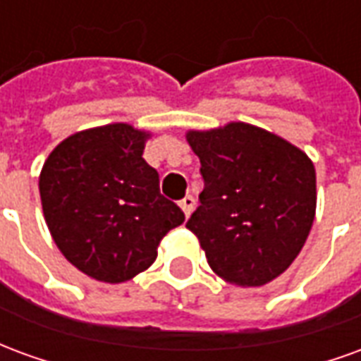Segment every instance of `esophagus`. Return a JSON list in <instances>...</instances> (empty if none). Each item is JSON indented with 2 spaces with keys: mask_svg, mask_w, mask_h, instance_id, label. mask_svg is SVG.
I'll return each mask as SVG.
<instances>
[{
  "mask_svg": "<svg viewBox=\"0 0 361 361\" xmlns=\"http://www.w3.org/2000/svg\"><path fill=\"white\" fill-rule=\"evenodd\" d=\"M180 207H181V211H183V214L189 219V214H191L193 209H195V199H193L191 195L183 197V199L180 201Z\"/></svg>",
  "mask_w": 361,
  "mask_h": 361,
  "instance_id": "esophagus-1",
  "label": "esophagus"
}]
</instances>
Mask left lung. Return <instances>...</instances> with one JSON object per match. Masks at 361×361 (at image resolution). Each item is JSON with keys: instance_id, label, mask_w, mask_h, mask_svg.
<instances>
[{"instance_id": "obj_1", "label": "left lung", "mask_w": 361, "mask_h": 361, "mask_svg": "<svg viewBox=\"0 0 361 361\" xmlns=\"http://www.w3.org/2000/svg\"><path fill=\"white\" fill-rule=\"evenodd\" d=\"M201 160V204L185 226L209 265L235 286H263L294 263L317 207L311 158L243 121L185 133Z\"/></svg>"}]
</instances>
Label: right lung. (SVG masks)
I'll list each match as a JSON object with an SVG mask.
<instances>
[{"instance_id": "obj_1", "label": "right lung", "mask_w": 361, "mask_h": 361, "mask_svg": "<svg viewBox=\"0 0 361 361\" xmlns=\"http://www.w3.org/2000/svg\"><path fill=\"white\" fill-rule=\"evenodd\" d=\"M149 131L108 123L69 135L46 158L38 180L48 230L63 257L108 284L147 271L158 243L185 220L160 195L145 162Z\"/></svg>"}]
</instances>
